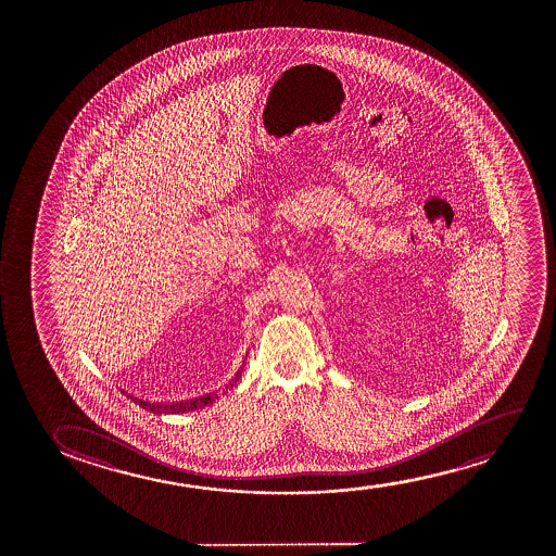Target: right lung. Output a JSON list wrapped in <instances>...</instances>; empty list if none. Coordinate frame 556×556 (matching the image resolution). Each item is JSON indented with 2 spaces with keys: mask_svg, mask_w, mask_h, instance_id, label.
I'll use <instances>...</instances> for the list:
<instances>
[{
  "mask_svg": "<svg viewBox=\"0 0 556 556\" xmlns=\"http://www.w3.org/2000/svg\"><path fill=\"white\" fill-rule=\"evenodd\" d=\"M173 406H175V404H173Z\"/></svg>",
  "mask_w": 556,
  "mask_h": 556,
  "instance_id": "obj_1",
  "label": "right lung"
}]
</instances>
